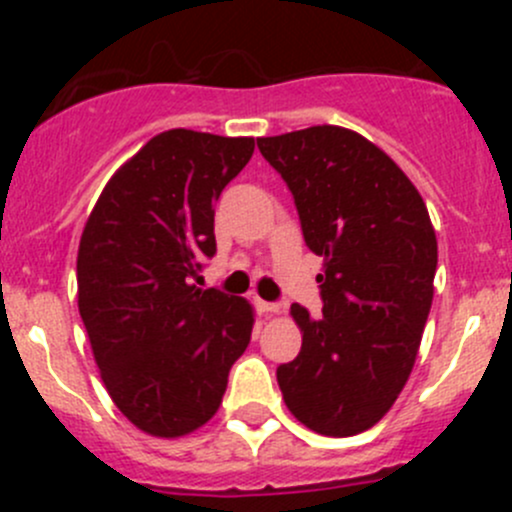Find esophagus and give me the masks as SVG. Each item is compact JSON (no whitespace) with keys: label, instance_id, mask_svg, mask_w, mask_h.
Here are the masks:
<instances>
[{"label":"esophagus","instance_id":"34e87169","mask_svg":"<svg viewBox=\"0 0 512 512\" xmlns=\"http://www.w3.org/2000/svg\"><path fill=\"white\" fill-rule=\"evenodd\" d=\"M255 304H257V309H260L262 314L285 312V304H280V302H265V299H255Z\"/></svg>","mask_w":512,"mask_h":512}]
</instances>
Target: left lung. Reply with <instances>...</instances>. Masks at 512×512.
<instances>
[{
  "label": "left lung",
  "instance_id": "obj_1",
  "mask_svg": "<svg viewBox=\"0 0 512 512\" xmlns=\"http://www.w3.org/2000/svg\"><path fill=\"white\" fill-rule=\"evenodd\" d=\"M292 190L304 242L324 257L322 317L299 304L297 359L277 369L282 399L322 436H356L409 381L433 302L438 242L416 185L379 146L342 126L257 138Z\"/></svg>",
  "mask_w": 512,
  "mask_h": 512
}]
</instances>
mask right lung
<instances>
[{"instance_id":"right-lung-1","label":"right lung","mask_w":512,"mask_h":512,"mask_svg":"<svg viewBox=\"0 0 512 512\" xmlns=\"http://www.w3.org/2000/svg\"><path fill=\"white\" fill-rule=\"evenodd\" d=\"M252 151L255 138L158 133L111 175L81 232L76 282L91 352L113 404L148 436L208 423L250 344L252 304L198 285L215 255L213 205Z\"/></svg>"}]
</instances>
